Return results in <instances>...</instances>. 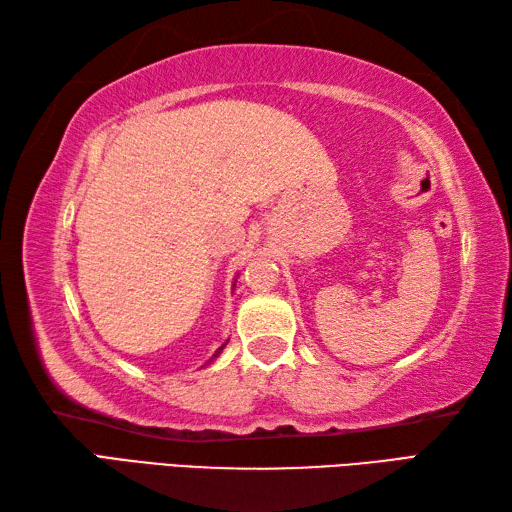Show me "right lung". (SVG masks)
<instances>
[{"label":"right lung","mask_w":512,"mask_h":512,"mask_svg":"<svg viewBox=\"0 0 512 512\" xmlns=\"http://www.w3.org/2000/svg\"><path fill=\"white\" fill-rule=\"evenodd\" d=\"M224 347H226V343H224V345H222V347H217V350H215V354H213V356H211V358H209V363H213V361H215V358H217V356H220V354H222V350H224ZM209 363H206V365H209Z\"/></svg>","instance_id":"right-lung-1"}]
</instances>
